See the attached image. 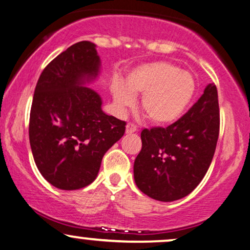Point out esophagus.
<instances>
[{"mask_svg":"<svg viewBox=\"0 0 250 250\" xmlns=\"http://www.w3.org/2000/svg\"><path fill=\"white\" fill-rule=\"evenodd\" d=\"M134 132H137V126L134 124H131V123H128L127 125H126V133H134Z\"/></svg>","mask_w":250,"mask_h":250,"instance_id":"1","label":"esophagus"}]
</instances>
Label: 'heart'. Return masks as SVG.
Instances as JSON below:
<instances>
[{
	"label": "heart",
	"instance_id": "heart-1",
	"mask_svg": "<svg viewBox=\"0 0 250 250\" xmlns=\"http://www.w3.org/2000/svg\"><path fill=\"white\" fill-rule=\"evenodd\" d=\"M196 82L188 71L166 61L140 64L131 70L125 85L114 84L113 98L125 110L134 104L136 95H143L142 111L154 125H171L183 117L194 98Z\"/></svg>",
	"mask_w": 250,
	"mask_h": 250
}]
</instances>
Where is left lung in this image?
<instances>
[{"label": "left lung", "instance_id": "obj_1", "mask_svg": "<svg viewBox=\"0 0 250 250\" xmlns=\"http://www.w3.org/2000/svg\"><path fill=\"white\" fill-rule=\"evenodd\" d=\"M219 128L218 90L208 84L199 101L174 124L143 130V147L133 166L138 188L163 202L188 195L209 168Z\"/></svg>", "mask_w": 250, "mask_h": 250}]
</instances>
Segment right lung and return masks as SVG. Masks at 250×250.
<instances>
[{"label": "right lung", "instance_id": "add662e5", "mask_svg": "<svg viewBox=\"0 0 250 250\" xmlns=\"http://www.w3.org/2000/svg\"><path fill=\"white\" fill-rule=\"evenodd\" d=\"M96 44L67 48L43 70L35 89L29 140L38 171L52 186L83 188L95 181L107 149L126 123L102 110V97L86 86L101 75Z\"/></svg>", "mask_w": 250, "mask_h": 250}]
</instances>
